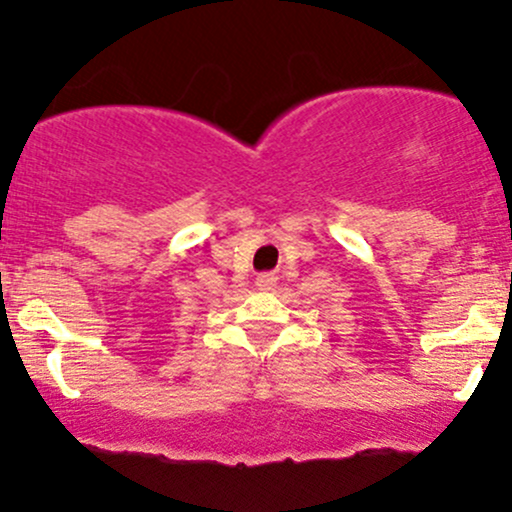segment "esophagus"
I'll return each instance as SVG.
<instances>
[{
	"label": "esophagus",
	"instance_id": "esophagus-1",
	"mask_svg": "<svg viewBox=\"0 0 512 512\" xmlns=\"http://www.w3.org/2000/svg\"><path fill=\"white\" fill-rule=\"evenodd\" d=\"M255 286H257V289H262V291H269V289H274V286H276V276H274L272 272H264V274L257 276Z\"/></svg>",
	"mask_w": 512,
	"mask_h": 512
}]
</instances>
